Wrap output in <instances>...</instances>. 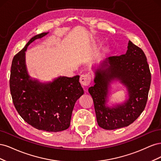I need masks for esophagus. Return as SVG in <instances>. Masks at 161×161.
Wrapping results in <instances>:
<instances>
[{
  "mask_svg": "<svg viewBox=\"0 0 161 161\" xmlns=\"http://www.w3.org/2000/svg\"><path fill=\"white\" fill-rule=\"evenodd\" d=\"M92 77L90 74L82 75L80 77V82L82 86H88L91 81Z\"/></svg>",
  "mask_w": 161,
  "mask_h": 161,
  "instance_id": "1",
  "label": "esophagus"
}]
</instances>
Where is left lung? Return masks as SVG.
Masks as SVG:
<instances>
[{
    "label": "left lung",
    "instance_id": "1",
    "mask_svg": "<svg viewBox=\"0 0 161 161\" xmlns=\"http://www.w3.org/2000/svg\"><path fill=\"white\" fill-rule=\"evenodd\" d=\"M119 80L129 91L124 104L111 108L106 105L110 82ZM95 85L89 92L93 100L97 124L105 130H115L132 124L144 111L148 99L151 74L145 53L129 41L125 54L109 57L95 71Z\"/></svg>",
    "mask_w": 161,
    "mask_h": 161
}]
</instances>
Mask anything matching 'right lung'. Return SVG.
Masks as SVG:
<instances>
[{
	"mask_svg": "<svg viewBox=\"0 0 161 161\" xmlns=\"http://www.w3.org/2000/svg\"><path fill=\"white\" fill-rule=\"evenodd\" d=\"M47 33L33 37L14 56L9 85L14 108L21 118L39 130L56 132L69 128L75 104L84 91L79 75L60 76L47 83L29 76L25 52L30 43Z\"/></svg>",
	"mask_w": 161,
	"mask_h": 161,
	"instance_id": "add662e5",
	"label": "right lung"
}]
</instances>
